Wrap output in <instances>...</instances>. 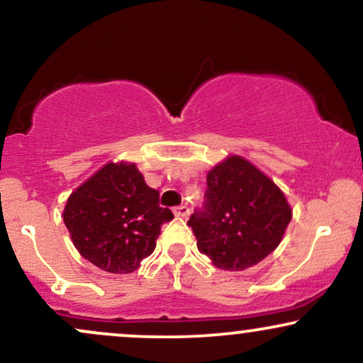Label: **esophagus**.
I'll return each instance as SVG.
<instances>
[{
	"mask_svg": "<svg viewBox=\"0 0 363 363\" xmlns=\"http://www.w3.org/2000/svg\"><path fill=\"white\" fill-rule=\"evenodd\" d=\"M174 215L179 216V218H187V216H189V208H187L186 205L176 206L174 208Z\"/></svg>",
	"mask_w": 363,
	"mask_h": 363,
	"instance_id": "esophagus-1",
	"label": "esophagus"
}]
</instances>
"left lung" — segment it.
<instances>
[{
    "mask_svg": "<svg viewBox=\"0 0 363 363\" xmlns=\"http://www.w3.org/2000/svg\"><path fill=\"white\" fill-rule=\"evenodd\" d=\"M206 186L205 205L194 210L187 225L198 251L216 268L242 272L278 247L291 208L272 179L232 155L208 172Z\"/></svg>",
    "mask_w": 363,
    "mask_h": 363,
    "instance_id": "8db88e82",
    "label": "left lung"
}]
</instances>
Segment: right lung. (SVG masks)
<instances>
[{
	"label": "right lung",
	"instance_id": "obj_1",
	"mask_svg": "<svg viewBox=\"0 0 363 363\" xmlns=\"http://www.w3.org/2000/svg\"><path fill=\"white\" fill-rule=\"evenodd\" d=\"M174 218L158 205L135 164H107L68 198L62 220L74 247L109 273H131L153 252L162 225Z\"/></svg>",
	"mask_w": 363,
	"mask_h": 363
}]
</instances>
